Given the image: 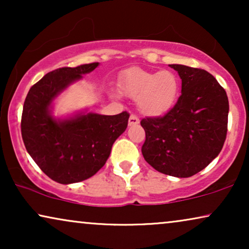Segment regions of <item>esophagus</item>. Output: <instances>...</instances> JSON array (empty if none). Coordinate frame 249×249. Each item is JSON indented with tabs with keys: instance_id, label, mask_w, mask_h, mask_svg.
Segmentation results:
<instances>
[{
	"instance_id": "1",
	"label": "esophagus",
	"mask_w": 249,
	"mask_h": 249,
	"mask_svg": "<svg viewBox=\"0 0 249 249\" xmlns=\"http://www.w3.org/2000/svg\"><path fill=\"white\" fill-rule=\"evenodd\" d=\"M129 125H135V124H139V119L137 115L135 114H131L130 117H129V121H128Z\"/></svg>"
}]
</instances>
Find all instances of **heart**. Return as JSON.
<instances>
[{"label": "heart", "mask_w": 249, "mask_h": 249, "mask_svg": "<svg viewBox=\"0 0 249 249\" xmlns=\"http://www.w3.org/2000/svg\"><path fill=\"white\" fill-rule=\"evenodd\" d=\"M119 87L125 96L138 100L141 110L148 115H161L177 102L180 81L173 71H148L130 68L121 74Z\"/></svg>", "instance_id": "1"}]
</instances>
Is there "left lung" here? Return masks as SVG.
<instances>
[{"label":"left lung","instance_id":"obj_1","mask_svg":"<svg viewBox=\"0 0 249 249\" xmlns=\"http://www.w3.org/2000/svg\"><path fill=\"white\" fill-rule=\"evenodd\" d=\"M181 78V95L162 117H146L142 153L164 175L188 178L219 155L228 131L229 101L224 88L206 70L170 64Z\"/></svg>","mask_w":249,"mask_h":249}]
</instances>
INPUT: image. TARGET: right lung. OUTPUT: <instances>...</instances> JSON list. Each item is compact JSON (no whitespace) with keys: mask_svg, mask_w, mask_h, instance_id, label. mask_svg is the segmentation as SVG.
Masks as SVG:
<instances>
[{"mask_svg":"<svg viewBox=\"0 0 249 249\" xmlns=\"http://www.w3.org/2000/svg\"><path fill=\"white\" fill-rule=\"evenodd\" d=\"M97 66L93 62L51 71L32 86L23 104L21 136L27 152L47 177L63 185L94 176L128 125L127 111L115 115L78 114L63 121L50 114L54 98Z\"/></svg>","mask_w":249,"mask_h":249,"instance_id":"add662e5","label":"right lung"}]
</instances>
